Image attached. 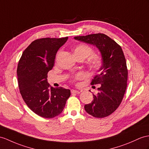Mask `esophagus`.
Masks as SVG:
<instances>
[{"mask_svg":"<svg viewBox=\"0 0 149 149\" xmlns=\"http://www.w3.org/2000/svg\"><path fill=\"white\" fill-rule=\"evenodd\" d=\"M71 92L72 93H79L80 92L78 91V90H71Z\"/></svg>","mask_w":149,"mask_h":149,"instance_id":"1","label":"esophagus"}]
</instances>
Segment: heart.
Segmentation results:
<instances>
[{
	"mask_svg": "<svg viewBox=\"0 0 149 149\" xmlns=\"http://www.w3.org/2000/svg\"><path fill=\"white\" fill-rule=\"evenodd\" d=\"M93 52L92 49L89 45L81 43L76 45L73 49V53L76 58H83L85 59L90 55H91ZM102 58L100 56L97 55H93L90 58L89 66L92 70H98L102 65ZM85 77V74L83 72L78 73L74 77V79L79 80Z\"/></svg>",
	"mask_w": 149,
	"mask_h": 149,
	"instance_id": "heart-1",
	"label": "heart"
}]
</instances>
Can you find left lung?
<instances>
[{"mask_svg": "<svg viewBox=\"0 0 149 149\" xmlns=\"http://www.w3.org/2000/svg\"><path fill=\"white\" fill-rule=\"evenodd\" d=\"M74 38L96 47L102 58V65L91 85H99L93 100L85 105L87 113L102 118L114 112L120 105L126 89L128 70L121 47L105 34L78 36Z\"/></svg>", "mask_w": 149, "mask_h": 149, "instance_id": "obj_1", "label": "left lung"}]
</instances>
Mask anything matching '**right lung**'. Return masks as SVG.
Returning <instances> with one entry per match:
<instances>
[{"instance_id":"obj_1","label":"right lung","mask_w":149,"mask_h":149,"mask_svg":"<svg viewBox=\"0 0 149 149\" xmlns=\"http://www.w3.org/2000/svg\"><path fill=\"white\" fill-rule=\"evenodd\" d=\"M68 39L36 40L24 50L18 63L17 75L21 95L28 107L43 118L59 115L71 95L70 90L50 86L47 79L55 63L57 52Z\"/></svg>"}]
</instances>
